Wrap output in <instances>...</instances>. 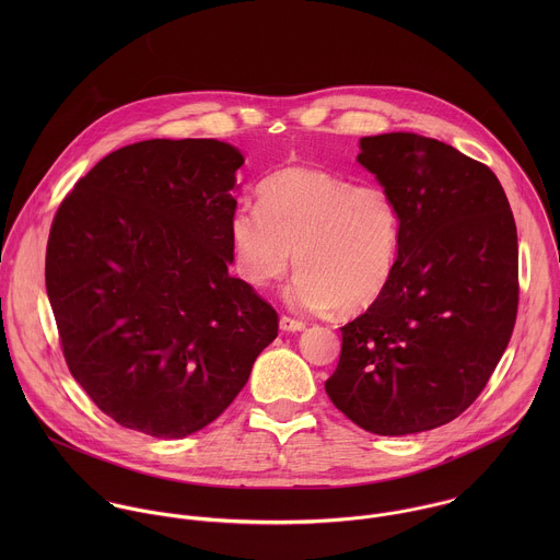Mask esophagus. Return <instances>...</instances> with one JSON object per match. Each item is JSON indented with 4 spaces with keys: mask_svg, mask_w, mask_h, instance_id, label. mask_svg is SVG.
Masks as SVG:
<instances>
[{
    "mask_svg": "<svg viewBox=\"0 0 560 560\" xmlns=\"http://www.w3.org/2000/svg\"><path fill=\"white\" fill-rule=\"evenodd\" d=\"M306 327L304 320L291 319V317H280V329L282 331H302Z\"/></svg>",
    "mask_w": 560,
    "mask_h": 560,
    "instance_id": "1",
    "label": "esophagus"
}]
</instances>
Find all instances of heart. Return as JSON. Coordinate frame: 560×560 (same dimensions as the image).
I'll return each instance as SVG.
<instances>
[{
	"instance_id": "heart-1",
	"label": "heart",
	"mask_w": 560,
	"mask_h": 560,
	"mask_svg": "<svg viewBox=\"0 0 560 560\" xmlns=\"http://www.w3.org/2000/svg\"><path fill=\"white\" fill-rule=\"evenodd\" d=\"M258 211L240 209L229 240L241 276L254 287L298 276L287 302L306 313L336 306L353 315L384 293L397 256V211L375 185L319 167L289 165L269 174L256 191Z\"/></svg>"
}]
</instances>
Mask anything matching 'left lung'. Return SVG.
<instances>
[{"label":"left lung","instance_id":"1","mask_svg":"<svg viewBox=\"0 0 560 560\" xmlns=\"http://www.w3.org/2000/svg\"><path fill=\"white\" fill-rule=\"evenodd\" d=\"M399 220L384 293L340 327L331 402L375 435H409L466 411L500 362L517 315V231L495 174L418 133L360 140Z\"/></svg>","mask_w":560,"mask_h":560}]
</instances>
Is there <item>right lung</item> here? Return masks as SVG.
<instances>
[{"label": "right lung", "instance_id": "add662e5", "mask_svg": "<svg viewBox=\"0 0 560 560\" xmlns=\"http://www.w3.org/2000/svg\"><path fill=\"white\" fill-rule=\"evenodd\" d=\"M240 149L147 140L60 205L45 282L75 382L118 424L180 440L240 395L278 315L229 273Z\"/></svg>", "mask_w": 560, "mask_h": 560}]
</instances>
